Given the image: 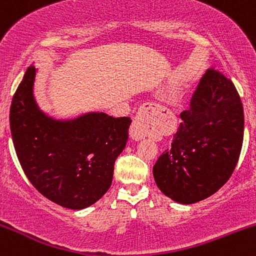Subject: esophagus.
<instances>
[{"label":"esophagus","mask_w":256,"mask_h":256,"mask_svg":"<svg viewBox=\"0 0 256 256\" xmlns=\"http://www.w3.org/2000/svg\"><path fill=\"white\" fill-rule=\"evenodd\" d=\"M152 107H156V104H144V110L138 112L137 116L134 118V122H132L130 128V136L132 140H140L146 137V122H148V118H146V110H152Z\"/></svg>","instance_id":"34e87169"}]
</instances>
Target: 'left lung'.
I'll return each instance as SVG.
<instances>
[{"mask_svg":"<svg viewBox=\"0 0 256 256\" xmlns=\"http://www.w3.org/2000/svg\"><path fill=\"white\" fill-rule=\"evenodd\" d=\"M180 118L171 148L158 156L152 173L166 196L192 204L230 179L242 149L244 114L231 79L210 67Z\"/></svg>","mask_w":256,"mask_h":256,"instance_id":"obj_1","label":"left lung"}]
</instances>
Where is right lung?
<instances>
[{
	"label": "right lung",
	"instance_id": "add662e5",
	"mask_svg": "<svg viewBox=\"0 0 256 256\" xmlns=\"http://www.w3.org/2000/svg\"><path fill=\"white\" fill-rule=\"evenodd\" d=\"M34 76L36 68L30 66L12 100L10 125L16 156L44 198L64 208L83 210L110 188L131 119L92 113L55 122L34 104Z\"/></svg>",
	"mask_w": 256,
	"mask_h": 256
}]
</instances>
